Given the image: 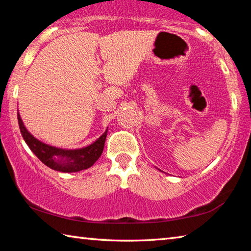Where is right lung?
Wrapping results in <instances>:
<instances>
[{
  "mask_svg": "<svg viewBox=\"0 0 251 251\" xmlns=\"http://www.w3.org/2000/svg\"><path fill=\"white\" fill-rule=\"evenodd\" d=\"M18 121L21 134H22L29 150L36 155L42 163L54 169V171L62 173H76L83 171V169H87L94 165L103 152L107 129L90 146L79 148V150H62V148H56L42 143L34 137L31 133H28L22 120H21L19 113Z\"/></svg>",
  "mask_w": 251,
  "mask_h": 251,
  "instance_id": "obj_1",
  "label": "right lung"
}]
</instances>
